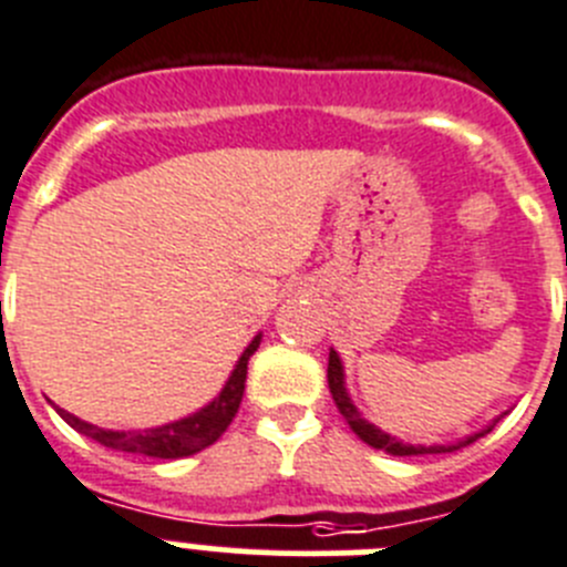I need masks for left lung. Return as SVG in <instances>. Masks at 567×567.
<instances>
[{
	"label": "left lung",
	"instance_id": "left-lung-1",
	"mask_svg": "<svg viewBox=\"0 0 567 567\" xmlns=\"http://www.w3.org/2000/svg\"><path fill=\"white\" fill-rule=\"evenodd\" d=\"M328 384H330V395H333L336 406H339V412L344 415V421L350 423V430H353L355 435H359L361 441L367 443V446L384 449V452H390V455H398V457L441 455V452H455V449L468 446V443H474L477 437L486 435V432H492V426H488V430L468 435L466 441L446 443V446H441V443H435V446H412V443L398 441V437L381 432L379 426H372L367 417H361V412L355 410V404L350 401V395H347V390H344V367H341V359H339V353H336V350H330V359H328Z\"/></svg>",
	"mask_w": 567,
	"mask_h": 567
}]
</instances>
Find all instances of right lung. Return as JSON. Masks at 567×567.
I'll use <instances>...</instances> for the list:
<instances>
[{"mask_svg": "<svg viewBox=\"0 0 567 567\" xmlns=\"http://www.w3.org/2000/svg\"><path fill=\"white\" fill-rule=\"evenodd\" d=\"M259 339H262V333L254 336L251 344L243 350V355H239L237 367H234L231 375H228L220 395L214 398L212 404L203 406L200 412L181 417V421L175 423H163V426H155V430L115 432V430H101V426L81 421V417L70 415L68 410H59V415L64 417L75 432L93 437L95 443H101V446L106 449H115V452L161 457V461H177V457L195 455V452H200V449L212 446V443L228 430V423L234 421V415H237L243 392H246L248 359L257 353Z\"/></svg>", "mask_w": 567, "mask_h": 567, "instance_id": "1", "label": "right lung"}]
</instances>
